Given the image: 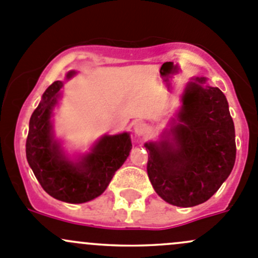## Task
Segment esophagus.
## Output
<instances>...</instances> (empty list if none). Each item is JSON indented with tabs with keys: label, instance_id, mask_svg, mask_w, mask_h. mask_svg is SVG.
I'll list each match as a JSON object with an SVG mask.
<instances>
[{
	"label": "esophagus",
	"instance_id": "esophagus-1",
	"mask_svg": "<svg viewBox=\"0 0 258 258\" xmlns=\"http://www.w3.org/2000/svg\"><path fill=\"white\" fill-rule=\"evenodd\" d=\"M133 129H134L135 135H138V137L145 134V132H147V126H145V124L143 121H135L133 124Z\"/></svg>",
	"mask_w": 258,
	"mask_h": 258
}]
</instances>
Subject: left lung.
Here are the masks:
<instances>
[{"instance_id": "obj_1", "label": "left lung", "mask_w": 258, "mask_h": 258, "mask_svg": "<svg viewBox=\"0 0 258 258\" xmlns=\"http://www.w3.org/2000/svg\"><path fill=\"white\" fill-rule=\"evenodd\" d=\"M182 106L157 142L145 143L148 177L162 200L193 207L210 200L228 178L236 160L234 124L228 103L207 78H193Z\"/></svg>"}]
</instances>
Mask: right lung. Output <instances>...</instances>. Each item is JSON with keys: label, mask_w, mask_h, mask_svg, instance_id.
Wrapping results in <instances>:
<instances>
[{"label": "right lung", "mask_w": 258, "mask_h": 258, "mask_svg": "<svg viewBox=\"0 0 258 258\" xmlns=\"http://www.w3.org/2000/svg\"><path fill=\"white\" fill-rule=\"evenodd\" d=\"M66 74L65 80L76 75ZM65 81H55L32 113L26 140V158L35 177L47 195L66 203H85L99 197L110 183L116 170L124 164L132 150L128 132L104 135L90 152L71 159L53 134V109L61 98Z\"/></svg>", "instance_id": "obj_1"}]
</instances>
